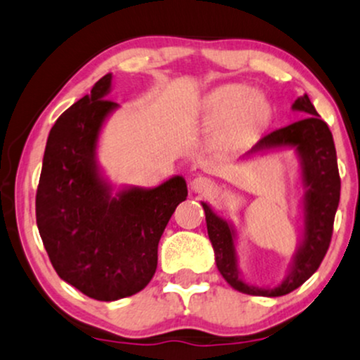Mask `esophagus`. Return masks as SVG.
<instances>
[{
	"instance_id": "esophagus-1",
	"label": "esophagus",
	"mask_w": 360,
	"mask_h": 360,
	"mask_svg": "<svg viewBox=\"0 0 360 360\" xmlns=\"http://www.w3.org/2000/svg\"><path fill=\"white\" fill-rule=\"evenodd\" d=\"M191 191L194 194H211L214 191V181L206 176H195L191 180Z\"/></svg>"
}]
</instances>
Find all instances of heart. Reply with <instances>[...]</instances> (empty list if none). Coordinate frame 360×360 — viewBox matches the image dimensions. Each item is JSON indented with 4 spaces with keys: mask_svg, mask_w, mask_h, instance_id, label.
<instances>
[{
    "mask_svg": "<svg viewBox=\"0 0 360 360\" xmlns=\"http://www.w3.org/2000/svg\"><path fill=\"white\" fill-rule=\"evenodd\" d=\"M211 130H223L231 146H245L264 132L273 120V108L262 96L242 84H226L211 92L206 104Z\"/></svg>",
    "mask_w": 360,
    "mask_h": 360,
    "instance_id": "1",
    "label": "heart"
}]
</instances>
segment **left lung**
I'll use <instances>...</instances> for the list:
<instances>
[{
  "instance_id": "left-lung-1",
  "label": "left lung",
  "mask_w": 360,
  "mask_h": 360,
  "mask_svg": "<svg viewBox=\"0 0 360 360\" xmlns=\"http://www.w3.org/2000/svg\"><path fill=\"white\" fill-rule=\"evenodd\" d=\"M292 110L300 111L304 118L262 137L243 156L250 158L254 154H266L271 150L293 149L299 160L302 187V235L285 280L276 287H256L247 283L238 268L237 230L210 204L200 202L206 212L207 235L214 250L218 271L231 288L247 295L281 297L299 288L319 268L333 233L335 212L340 202V175L333 135L321 120L307 94L297 98Z\"/></svg>"
}]
</instances>
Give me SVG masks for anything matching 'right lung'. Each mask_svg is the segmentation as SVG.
<instances>
[{"label": "right lung", "instance_id": "add662e5", "mask_svg": "<svg viewBox=\"0 0 360 360\" xmlns=\"http://www.w3.org/2000/svg\"><path fill=\"white\" fill-rule=\"evenodd\" d=\"M113 75L73 103L46 142L36 195L39 235L58 276L103 302L141 292L156 273L158 243L187 199L180 175L153 188H118L103 175L98 142L120 104L108 101Z\"/></svg>", "mask_w": 360, "mask_h": 360}]
</instances>
